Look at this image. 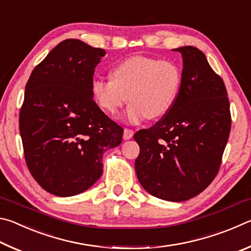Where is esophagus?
<instances>
[{
  "label": "esophagus",
  "instance_id": "obj_1",
  "mask_svg": "<svg viewBox=\"0 0 251 251\" xmlns=\"http://www.w3.org/2000/svg\"><path fill=\"white\" fill-rule=\"evenodd\" d=\"M134 136V131L131 129H128V128H125L124 129V135H123V138L125 139V141H127V139H130L131 137Z\"/></svg>",
  "mask_w": 251,
  "mask_h": 251
}]
</instances>
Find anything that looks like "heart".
<instances>
[{
	"instance_id": "1",
	"label": "heart",
	"mask_w": 251,
	"mask_h": 251,
	"mask_svg": "<svg viewBox=\"0 0 251 251\" xmlns=\"http://www.w3.org/2000/svg\"><path fill=\"white\" fill-rule=\"evenodd\" d=\"M110 76L92 80V96L112 115L128 97L130 105L124 118L129 124H138L147 117L158 120L166 116L175 106L181 87V72L175 63L145 56L124 59L114 67Z\"/></svg>"
}]
</instances>
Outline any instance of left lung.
I'll use <instances>...</instances> for the list:
<instances>
[{
	"instance_id": "left-lung-1",
	"label": "left lung",
	"mask_w": 251,
	"mask_h": 251,
	"mask_svg": "<svg viewBox=\"0 0 251 251\" xmlns=\"http://www.w3.org/2000/svg\"><path fill=\"white\" fill-rule=\"evenodd\" d=\"M182 57L181 87L166 116L134 135L139 145L136 175L143 188L167 201H185L217 175L230 133V106L224 80L201 50L174 49Z\"/></svg>"
}]
</instances>
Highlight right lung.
Masks as SVG:
<instances>
[{
    "mask_svg": "<svg viewBox=\"0 0 251 251\" xmlns=\"http://www.w3.org/2000/svg\"><path fill=\"white\" fill-rule=\"evenodd\" d=\"M106 52L69 39L33 70L20 112V134L32 176L58 197L82 194L103 174L104 152L123 128L93 100L91 83Z\"/></svg>",
    "mask_w": 251,
    "mask_h": 251,
    "instance_id": "obj_1",
    "label": "right lung"
}]
</instances>
